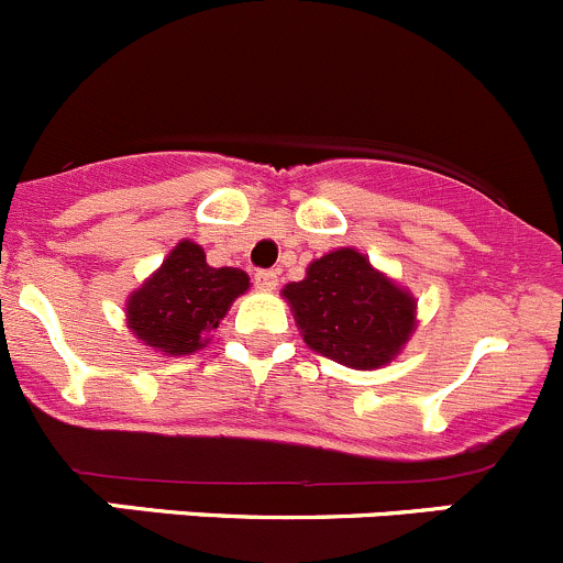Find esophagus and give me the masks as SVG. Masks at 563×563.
Instances as JSON below:
<instances>
[{
    "instance_id": "1",
    "label": "esophagus",
    "mask_w": 563,
    "mask_h": 563,
    "mask_svg": "<svg viewBox=\"0 0 563 563\" xmlns=\"http://www.w3.org/2000/svg\"><path fill=\"white\" fill-rule=\"evenodd\" d=\"M256 285L262 287V290H276L278 285V273L276 271H256Z\"/></svg>"
}]
</instances>
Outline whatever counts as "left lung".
<instances>
[{"label":"left lung","instance_id":"1","mask_svg":"<svg viewBox=\"0 0 563 563\" xmlns=\"http://www.w3.org/2000/svg\"><path fill=\"white\" fill-rule=\"evenodd\" d=\"M303 342L353 371L389 365L417 325L409 290L378 273L356 249H336L282 290Z\"/></svg>","mask_w":563,"mask_h":563}]
</instances>
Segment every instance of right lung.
Returning <instances> with one entry per match:
<instances>
[{
  "label": "right lung",
  "mask_w": 563,
  "mask_h": 563,
  "mask_svg": "<svg viewBox=\"0 0 563 563\" xmlns=\"http://www.w3.org/2000/svg\"><path fill=\"white\" fill-rule=\"evenodd\" d=\"M249 285L240 267H210L201 245L181 240L159 271L130 296L126 323L143 345L165 356L196 353Z\"/></svg>",
  "instance_id": "obj_1"
}]
</instances>
